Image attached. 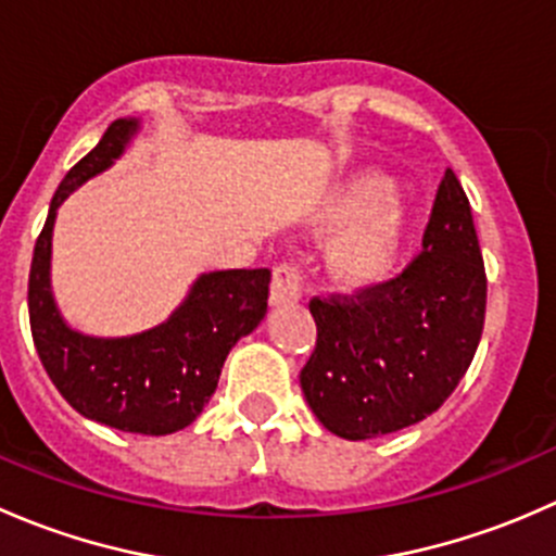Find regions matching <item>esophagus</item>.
I'll list each match as a JSON object with an SVG mask.
<instances>
[{"instance_id": "esophagus-1", "label": "esophagus", "mask_w": 556, "mask_h": 556, "mask_svg": "<svg viewBox=\"0 0 556 556\" xmlns=\"http://www.w3.org/2000/svg\"><path fill=\"white\" fill-rule=\"evenodd\" d=\"M301 299V277L293 266H277L274 268L271 290H268V304L271 306H288Z\"/></svg>"}]
</instances>
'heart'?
Returning a JSON list of instances; mask_svg holds the SVG:
<instances>
[{
  "mask_svg": "<svg viewBox=\"0 0 556 556\" xmlns=\"http://www.w3.org/2000/svg\"><path fill=\"white\" fill-rule=\"evenodd\" d=\"M312 223L341 228L328 252V271L350 290H368L395 271L408 239V206L401 190L379 174H357L330 190Z\"/></svg>",
  "mask_w": 556,
  "mask_h": 556,
  "instance_id": "1",
  "label": "heart"
}]
</instances>
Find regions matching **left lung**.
<instances>
[{"instance_id": "8db88e82", "label": "left lung", "mask_w": 556, "mask_h": 556, "mask_svg": "<svg viewBox=\"0 0 556 556\" xmlns=\"http://www.w3.org/2000/svg\"><path fill=\"white\" fill-rule=\"evenodd\" d=\"M486 277L468 195L446 169L422 255L355 299H312L317 346L301 390L325 430L366 441L422 422L452 395L479 346Z\"/></svg>"}]
</instances>
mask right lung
<instances>
[{
    "mask_svg": "<svg viewBox=\"0 0 556 556\" xmlns=\"http://www.w3.org/2000/svg\"><path fill=\"white\" fill-rule=\"evenodd\" d=\"M139 128V117L112 123L55 190L31 257L29 319L39 361L75 412L123 433L169 435L204 412L228 352L266 317L271 271L199 274L182 304L142 333L91 336L66 323L50 285L55 215L80 185L126 153Z\"/></svg>",
    "mask_w": 556,
    "mask_h": 556,
    "instance_id": "add662e5",
    "label": "right lung"
}]
</instances>
